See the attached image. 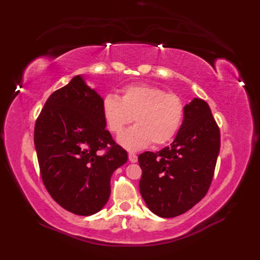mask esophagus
Here are the masks:
<instances>
[{
	"instance_id": "34e87169",
	"label": "esophagus",
	"mask_w": 260,
	"mask_h": 260,
	"mask_svg": "<svg viewBox=\"0 0 260 260\" xmlns=\"http://www.w3.org/2000/svg\"><path fill=\"white\" fill-rule=\"evenodd\" d=\"M129 160H130L131 162H137V161H138V156H137L136 154L130 153V154H129Z\"/></svg>"
}]
</instances>
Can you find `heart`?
<instances>
[{
    "label": "heart",
    "mask_w": 260,
    "mask_h": 260,
    "mask_svg": "<svg viewBox=\"0 0 260 260\" xmlns=\"http://www.w3.org/2000/svg\"><path fill=\"white\" fill-rule=\"evenodd\" d=\"M184 112L183 102L178 95L148 84L124 86L120 99L107 94L102 102V115L115 135L121 133L135 118V127L118 138L119 144L131 152L152 142L157 146L168 143L181 128Z\"/></svg>",
    "instance_id": "b5f03b06"
}]
</instances>
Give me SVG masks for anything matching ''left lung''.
<instances>
[{"label":"left lung","instance_id":"obj_1","mask_svg":"<svg viewBox=\"0 0 260 260\" xmlns=\"http://www.w3.org/2000/svg\"><path fill=\"white\" fill-rule=\"evenodd\" d=\"M184 108L174 142L139 155L141 195L162 218L184 214L206 195L220 151V131L206 102L195 98Z\"/></svg>","mask_w":260,"mask_h":260}]
</instances>
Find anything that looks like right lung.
<instances>
[{
  "label": "right lung",
  "instance_id": "obj_1",
  "mask_svg": "<svg viewBox=\"0 0 260 260\" xmlns=\"http://www.w3.org/2000/svg\"><path fill=\"white\" fill-rule=\"evenodd\" d=\"M102 102L83 76H76L51 94L35 127L46 190L62 208L79 216L96 214L106 205L113 172L128 159L127 152L105 129ZM104 148L107 153L100 155Z\"/></svg>",
  "mask_w": 260,
  "mask_h": 260
}]
</instances>
